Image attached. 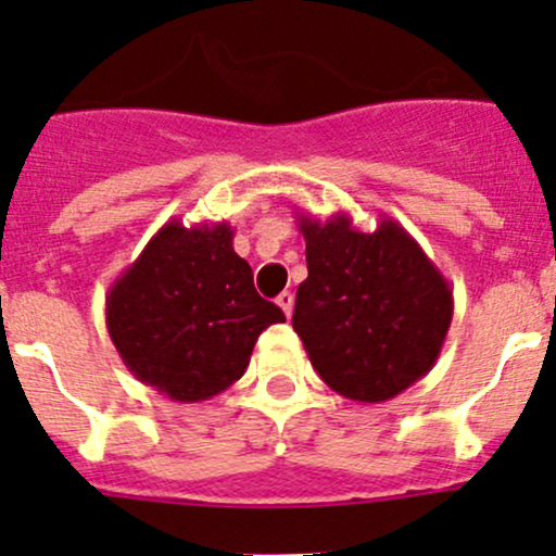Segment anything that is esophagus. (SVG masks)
Returning <instances> with one entry per match:
<instances>
[{
  "label": "esophagus",
  "mask_w": 556,
  "mask_h": 556,
  "mask_svg": "<svg viewBox=\"0 0 556 556\" xmlns=\"http://www.w3.org/2000/svg\"><path fill=\"white\" fill-rule=\"evenodd\" d=\"M293 303H295V298H293V293H290V290H285V293L277 295V306L282 308V312L288 314V317H290V314H293Z\"/></svg>",
  "instance_id": "esophagus-1"
}]
</instances>
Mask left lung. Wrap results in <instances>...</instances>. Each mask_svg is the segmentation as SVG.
<instances>
[{"instance_id":"left-lung-1","label":"left lung","mask_w":556,"mask_h":556,"mask_svg":"<svg viewBox=\"0 0 556 556\" xmlns=\"http://www.w3.org/2000/svg\"><path fill=\"white\" fill-rule=\"evenodd\" d=\"M308 277L298 285L293 327L319 378L354 402L402 394L440 359L453 290L394 218L359 231L352 215L298 213Z\"/></svg>"}]
</instances>
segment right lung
I'll return each instance as SVG.
<instances>
[{
	"label": "right lung",
	"instance_id": "add662e5",
	"mask_svg": "<svg viewBox=\"0 0 556 556\" xmlns=\"http://www.w3.org/2000/svg\"><path fill=\"white\" fill-rule=\"evenodd\" d=\"M277 323L282 308L258 295L226 220H167L106 295L109 336L125 367L175 402L229 389L261 332Z\"/></svg>",
	"mask_w": 556,
	"mask_h": 556
}]
</instances>
